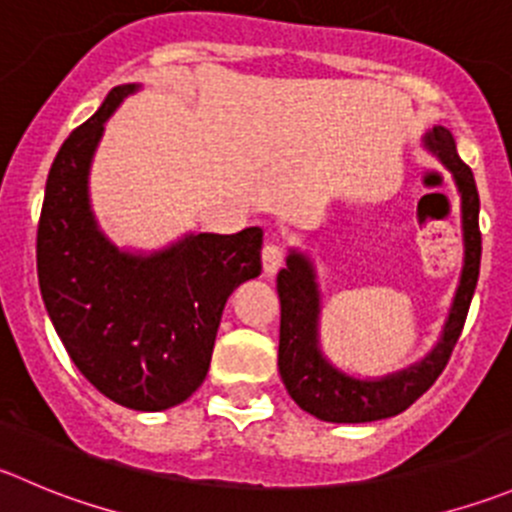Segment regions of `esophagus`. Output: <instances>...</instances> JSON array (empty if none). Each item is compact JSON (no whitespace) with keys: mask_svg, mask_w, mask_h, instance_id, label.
<instances>
[{"mask_svg":"<svg viewBox=\"0 0 512 512\" xmlns=\"http://www.w3.org/2000/svg\"><path fill=\"white\" fill-rule=\"evenodd\" d=\"M285 247L280 245V242H267L265 247H262V267H265L267 275H275L277 270L282 267V262H285Z\"/></svg>","mask_w":512,"mask_h":512,"instance_id":"1","label":"esophagus"}]
</instances>
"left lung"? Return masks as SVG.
Listing matches in <instances>:
<instances>
[{
	"mask_svg": "<svg viewBox=\"0 0 512 512\" xmlns=\"http://www.w3.org/2000/svg\"><path fill=\"white\" fill-rule=\"evenodd\" d=\"M430 150L453 172L455 185L463 202V235H465V265L460 277L458 295L453 310L445 322L443 340L420 365L395 372L382 380H355L345 372L335 370L322 357L317 347V315H320V295L310 262L292 252L287 267L277 275V295H280V365L282 382L290 398L315 418L327 423H370V420L393 418L408 410L415 400L433 388L440 372L448 365L455 345L468 317L470 300L480 275V197L470 167L460 160L455 140L445 127H433L425 137Z\"/></svg>",
	"mask_w": 512,
	"mask_h": 512,
	"instance_id": "8db88e82",
	"label": "left lung"
}]
</instances>
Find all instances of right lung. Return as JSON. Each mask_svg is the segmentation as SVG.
Segmentation results:
<instances>
[{
    "mask_svg": "<svg viewBox=\"0 0 512 512\" xmlns=\"http://www.w3.org/2000/svg\"><path fill=\"white\" fill-rule=\"evenodd\" d=\"M135 84L64 140L44 190L37 275L64 350L117 405L157 413L180 405L207 377L227 297L260 275L262 230L190 235L157 255L119 252L97 230L87 172L104 122Z\"/></svg>",
    "mask_w": 512,
    "mask_h": 512,
    "instance_id": "1",
    "label": "right lung"
}]
</instances>
